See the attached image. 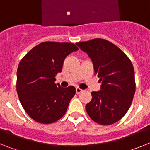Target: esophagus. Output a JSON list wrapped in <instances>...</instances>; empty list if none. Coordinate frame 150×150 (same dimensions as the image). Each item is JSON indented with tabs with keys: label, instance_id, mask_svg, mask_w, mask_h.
<instances>
[{
	"label": "esophagus",
	"instance_id": "1",
	"mask_svg": "<svg viewBox=\"0 0 150 150\" xmlns=\"http://www.w3.org/2000/svg\"><path fill=\"white\" fill-rule=\"evenodd\" d=\"M75 90H76V93H77V94H80L81 92H82V91H83L81 90V88H76Z\"/></svg>",
	"mask_w": 150,
	"mask_h": 150
}]
</instances>
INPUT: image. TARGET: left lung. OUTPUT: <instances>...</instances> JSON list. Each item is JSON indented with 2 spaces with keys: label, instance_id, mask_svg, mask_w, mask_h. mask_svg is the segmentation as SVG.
Masks as SVG:
<instances>
[{
  "label": "left lung",
  "instance_id": "1",
  "mask_svg": "<svg viewBox=\"0 0 150 150\" xmlns=\"http://www.w3.org/2000/svg\"><path fill=\"white\" fill-rule=\"evenodd\" d=\"M86 52L100 78V91H92V99L85 106L88 116L100 125L120 120L131 105L136 84L133 64L124 52L104 39L76 43Z\"/></svg>",
  "mask_w": 150,
  "mask_h": 150
}]
</instances>
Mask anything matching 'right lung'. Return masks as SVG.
Segmentation results:
<instances>
[{
	"mask_svg": "<svg viewBox=\"0 0 150 150\" xmlns=\"http://www.w3.org/2000/svg\"><path fill=\"white\" fill-rule=\"evenodd\" d=\"M79 50L71 42H44L33 47L19 63L17 91L25 111L40 124H52L65 114L75 87L55 84L65 59Z\"/></svg>",
	"mask_w": 150,
	"mask_h": 150,
	"instance_id": "obj_1",
	"label": "right lung"
}]
</instances>
